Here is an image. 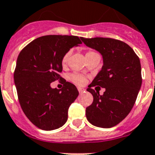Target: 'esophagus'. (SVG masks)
I'll return each instance as SVG.
<instances>
[{
	"label": "esophagus",
	"instance_id": "34e87169",
	"mask_svg": "<svg viewBox=\"0 0 155 155\" xmlns=\"http://www.w3.org/2000/svg\"><path fill=\"white\" fill-rule=\"evenodd\" d=\"M77 89H78V91H79V92H80V93L84 92V91H85V89L82 88V87H77Z\"/></svg>",
	"mask_w": 155,
	"mask_h": 155
}]
</instances>
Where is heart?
Masks as SVG:
<instances>
[{
    "mask_svg": "<svg viewBox=\"0 0 155 155\" xmlns=\"http://www.w3.org/2000/svg\"><path fill=\"white\" fill-rule=\"evenodd\" d=\"M71 55V52L70 51H67L66 53H64V55L62 56L61 58V64L62 66H65L67 64V63L68 61V58ZM99 56L96 51H95L92 49H88L86 52V59H89L91 57H93V56ZM69 80H71V82H73L74 84H78V85H82L84 84L85 82H86V77L84 76V75L79 73H71L68 75Z\"/></svg>",
    "mask_w": 155,
    "mask_h": 155,
    "instance_id": "heart-1",
    "label": "heart"
}]
</instances>
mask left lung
I'll return each instance as SVG.
<instances>
[{"label": "left lung", "instance_id": "obj_1", "mask_svg": "<svg viewBox=\"0 0 155 155\" xmlns=\"http://www.w3.org/2000/svg\"><path fill=\"white\" fill-rule=\"evenodd\" d=\"M83 42L99 51L104 65L87 89L93 102L86 108V117L95 127L110 128L125 119L136 101L142 85L141 64L134 50L123 41L106 37L84 38ZM105 88L104 95L92 88Z\"/></svg>", "mask_w": 155, "mask_h": 155}]
</instances>
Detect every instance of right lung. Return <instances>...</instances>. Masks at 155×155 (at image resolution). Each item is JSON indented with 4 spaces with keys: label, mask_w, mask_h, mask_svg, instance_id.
I'll use <instances>...</instances> for the list:
<instances>
[{
    "label": "right lung",
    "mask_w": 155,
    "mask_h": 155,
    "mask_svg": "<svg viewBox=\"0 0 155 155\" xmlns=\"http://www.w3.org/2000/svg\"><path fill=\"white\" fill-rule=\"evenodd\" d=\"M79 44L82 41L76 36H44L26 45L17 57L14 83L19 103L28 119L41 130L62 127L79 95L76 87L60 75L62 56ZM56 80H61L62 89L51 88Z\"/></svg>",
    "instance_id": "obj_1"
}]
</instances>
